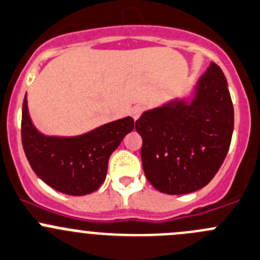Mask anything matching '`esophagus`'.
<instances>
[{
	"mask_svg": "<svg viewBox=\"0 0 260 260\" xmlns=\"http://www.w3.org/2000/svg\"><path fill=\"white\" fill-rule=\"evenodd\" d=\"M143 111H144V107H143V106H140V105H137V106H134L132 110H130V116H132V117L134 118L135 121H137L138 118L140 117V115L143 113Z\"/></svg>",
	"mask_w": 260,
	"mask_h": 260,
	"instance_id": "34e87169",
	"label": "esophagus"
}]
</instances>
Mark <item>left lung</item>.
Instances as JSON below:
<instances>
[{
  "instance_id": "8db88e82",
  "label": "left lung",
  "mask_w": 260,
  "mask_h": 260,
  "mask_svg": "<svg viewBox=\"0 0 260 260\" xmlns=\"http://www.w3.org/2000/svg\"><path fill=\"white\" fill-rule=\"evenodd\" d=\"M143 139L145 177L160 192L189 194L218 172L234 132V106L221 68L212 62L191 97L143 112L135 122Z\"/></svg>"
}]
</instances>
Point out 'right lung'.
<instances>
[{
    "label": "right lung",
    "instance_id": "right-lung-1",
    "mask_svg": "<svg viewBox=\"0 0 260 260\" xmlns=\"http://www.w3.org/2000/svg\"><path fill=\"white\" fill-rule=\"evenodd\" d=\"M133 128L134 120L127 116L76 137H49L33 125L26 94L24 98V152L37 176L63 194L80 197L100 189L107 175L111 154Z\"/></svg>",
    "mask_w": 260,
    "mask_h": 260
}]
</instances>
